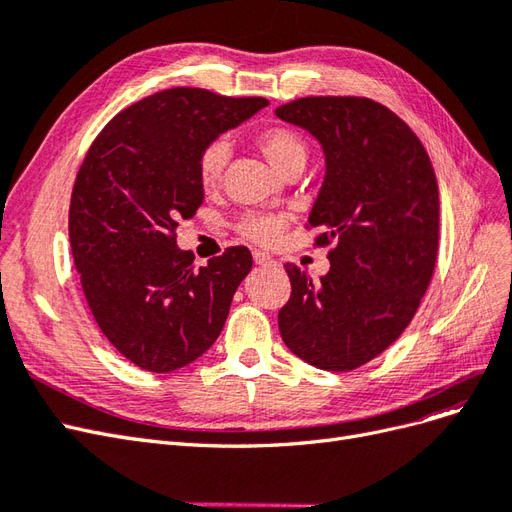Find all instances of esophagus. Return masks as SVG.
Returning <instances> with one entry per match:
<instances>
[{
	"label": "esophagus",
	"mask_w": 512,
	"mask_h": 512,
	"mask_svg": "<svg viewBox=\"0 0 512 512\" xmlns=\"http://www.w3.org/2000/svg\"><path fill=\"white\" fill-rule=\"evenodd\" d=\"M254 262L260 267H277V260L265 252H254Z\"/></svg>",
	"instance_id": "1"
}]
</instances>
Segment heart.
Masks as SVG:
<instances>
[{
  "label": "heart",
  "instance_id": "b5f03b06",
  "mask_svg": "<svg viewBox=\"0 0 512 512\" xmlns=\"http://www.w3.org/2000/svg\"><path fill=\"white\" fill-rule=\"evenodd\" d=\"M256 145L280 173L288 170L294 164H305L307 160V145L303 138L290 130V128H267L262 130L256 138ZM228 160V145L226 141H213L205 147L198 158V181L205 190L215 188L220 183L222 170ZM284 218L269 213H247L239 222V232L243 237L252 239L256 243L269 245L275 243L282 235Z\"/></svg>",
  "mask_w": 512,
  "mask_h": 512
}]
</instances>
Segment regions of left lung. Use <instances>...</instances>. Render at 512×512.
Returning <instances> with one entry per match:
<instances>
[{
    "mask_svg": "<svg viewBox=\"0 0 512 512\" xmlns=\"http://www.w3.org/2000/svg\"><path fill=\"white\" fill-rule=\"evenodd\" d=\"M312 134L324 181L309 213L333 243L331 269L312 282L286 262L292 292L277 324L305 363L350 371L376 359L406 331L438 258V181L418 136L369 98L316 96L275 108Z\"/></svg>",
    "mask_w": 512,
    "mask_h": 512,
    "instance_id": "obj_1",
    "label": "left lung"
}]
</instances>
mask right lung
Here are the masks:
<instances>
[{
    "instance_id": "add662e5",
    "label": "right lung",
    "mask_w": 512,
    "mask_h": 512,
    "mask_svg": "<svg viewBox=\"0 0 512 512\" xmlns=\"http://www.w3.org/2000/svg\"><path fill=\"white\" fill-rule=\"evenodd\" d=\"M267 104L166 89L113 117L87 151L70 200L74 265L100 331L141 369L166 374L205 354L252 271L243 245L196 269L175 232L205 200L200 153Z\"/></svg>"
}]
</instances>
